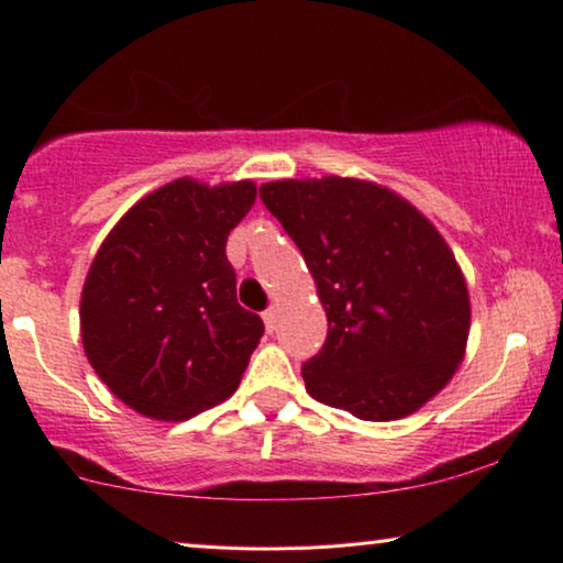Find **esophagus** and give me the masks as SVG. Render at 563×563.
<instances>
[{"mask_svg": "<svg viewBox=\"0 0 563 563\" xmlns=\"http://www.w3.org/2000/svg\"><path fill=\"white\" fill-rule=\"evenodd\" d=\"M262 319H265L267 332H273V330H275V324H277V309H275V306H269V309L265 311V314H262Z\"/></svg>", "mask_w": 563, "mask_h": 563, "instance_id": "obj_1", "label": "esophagus"}]
</instances>
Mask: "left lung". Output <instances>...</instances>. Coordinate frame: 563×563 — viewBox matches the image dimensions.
I'll list each match as a JSON object with an SVG mask.
<instances>
[{
    "label": "left lung",
    "mask_w": 563,
    "mask_h": 563,
    "mask_svg": "<svg viewBox=\"0 0 563 563\" xmlns=\"http://www.w3.org/2000/svg\"><path fill=\"white\" fill-rule=\"evenodd\" d=\"M260 197L301 249L327 311L322 351L301 366L309 395L361 421L429 402L471 330L465 277L439 231L372 181H269Z\"/></svg>",
    "instance_id": "8db88e82"
}]
</instances>
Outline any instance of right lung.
<instances>
[{"label":"right lung","mask_w":563,"mask_h":563,"mask_svg":"<svg viewBox=\"0 0 563 563\" xmlns=\"http://www.w3.org/2000/svg\"><path fill=\"white\" fill-rule=\"evenodd\" d=\"M252 181L176 179L113 225L82 288L90 366L119 400L158 421H187L231 397L265 334L236 301L225 257L252 210Z\"/></svg>","instance_id":"add662e5"}]
</instances>
